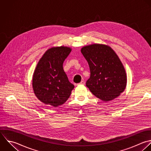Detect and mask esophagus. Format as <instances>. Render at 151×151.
Listing matches in <instances>:
<instances>
[{
    "label": "esophagus",
    "instance_id": "esophagus-1",
    "mask_svg": "<svg viewBox=\"0 0 151 151\" xmlns=\"http://www.w3.org/2000/svg\"><path fill=\"white\" fill-rule=\"evenodd\" d=\"M85 84V81H84V80H83V81H81L80 83H78V84H77V85L78 86H79V85H80V84H82V85H84Z\"/></svg>",
    "mask_w": 151,
    "mask_h": 151
}]
</instances>
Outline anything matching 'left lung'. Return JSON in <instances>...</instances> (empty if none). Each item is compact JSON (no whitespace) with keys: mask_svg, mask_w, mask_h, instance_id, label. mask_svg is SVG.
I'll use <instances>...</instances> for the list:
<instances>
[{"mask_svg":"<svg viewBox=\"0 0 151 151\" xmlns=\"http://www.w3.org/2000/svg\"><path fill=\"white\" fill-rule=\"evenodd\" d=\"M81 52L88 62L90 77L86 86L97 98L109 101L120 96L126 86L127 77L119 58L111 47L94 44Z\"/></svg>","mask_w":151,"mask_h":151,"instance_id":"obj_1","label":"left lung"}]
</instances>
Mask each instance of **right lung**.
<instances>
[{
  "label": "right lung",
  "mask_w": 151,
  "mask_h": 151,
  "mask_svg": "<svg viewBox=\"0 0 151 151\" xmlns=\"http://www.w3.org/2000/svg\"><path fill=\"white\" fill-rule=\"evenodd\" d=\"M67 47L48 49L40 60L35 70L32 87L37 97L50 106L58 107L69 98L74 86L63 70V63L71 52Z\"/></svg>",
  "instance_id": "right-lung-1"
}]
</instances>
